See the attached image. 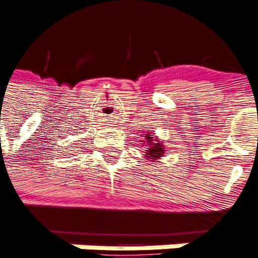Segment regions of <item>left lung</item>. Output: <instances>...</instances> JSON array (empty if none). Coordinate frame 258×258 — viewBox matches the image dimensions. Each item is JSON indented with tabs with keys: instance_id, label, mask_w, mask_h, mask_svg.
Returning <instances> with one entry per match:
<instances>
[{
	"instance_id": "1",
	"label": "left lung",
	"mask_w": 258,
	"mask_h": 258,
	"mask_svg": "<svg viewBox=\"0 0 258 258\" xmlns=\"http://www.w3.org/2000/svg\"><path fill=\"white\" fill-rule=\"evenodd\" d=\"M144 144H146V150H145V155L149 159V161L154 162L155 160H159L160 157L164 156L166 154V150H165V142L164 141H159L157 137H155L154 135L150 134V131L147 134H145V139H144ZM144 144L141 146H144Z\"/></svg>"
}]
</instances>
